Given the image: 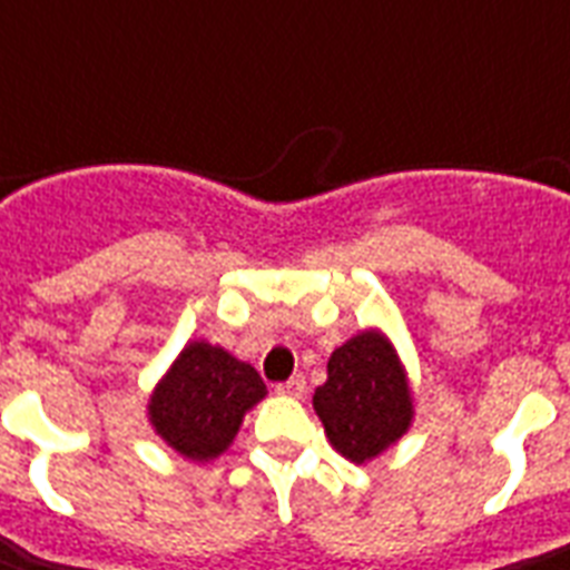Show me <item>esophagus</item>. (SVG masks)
Masks as SVG:
<instances>
[{"label":"esophagus","instance_id":"1","mask_svg":"<svg viewBox=\"0 0 570 570\" xmlns=\"http://www.w3.org/2000/svg\"><path fill=\"white\" fill-rule=\"evenodd\" d=\"M304 390H307V381H304L302 375H295V379L281 381V384H275V393H277V396L302 399V396H304Z\"/></svg>","mask_w":570,"mask_h":570}]
</instances>
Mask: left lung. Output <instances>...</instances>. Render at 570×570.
<instances>
[{
	"label": "left lung",
	"mask_w": 570,
	"mask_h": 570,
	"mask_svg": "<svg viewBox=\"0 0 570 570\" xmlns=\"http://www.w3.org/2000/svg\"><path fill=\"white\" fill-rule=\"evenodd\" d=\"M328 441L355 464L375 459L411 425V387L396 352L379 331H364L328 361V381L313 393Z\"/></svg>",
	"instance_id": "obj_1"
}]
</instances>
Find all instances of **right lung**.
<instances>
[{
    "mask_svg": "<svg viewBox=\"0 0 570 570\" xmlns=\"http://www.w3.org/2000/svg\"><path fill=\"white\" fill-rule=\"evenodd\" d=\"M266 396L250 364L224 348L189 343L150 396V423L168 446L191 461L218 459L239 432L242 416Z\"/></svg>",
    "mask_w": 570,
    "mask_h": 570,
    "instance_id": "obj_1",
    "label": "right lung"
}]
</instances>
